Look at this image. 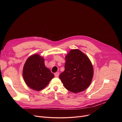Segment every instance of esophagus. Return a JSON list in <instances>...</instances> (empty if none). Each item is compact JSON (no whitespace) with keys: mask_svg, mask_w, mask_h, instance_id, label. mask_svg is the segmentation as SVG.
<instances>
[{"mask_svg":"<svg viewBox=\"0 0 122 122\" xmlns=\"http://www.w3.org/2000/svg\"><path fill=\"white\" fill-rule=\"evenodd\" d=\"M59 73L58 72H56V73L55 74V77H56V78H58V77H59Z\"/></svg>","mask_w":122,"mask_h":122,"instance_id":"34e87169","label":"esophagus"}]
</instances>
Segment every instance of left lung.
Returning <instances> with one entry per match:
<instances>
[{
    "label": "left lung",
    "instance_id": "1",
    "mask_svg": "<svg viewBox=\"0 0 122 122\" xmlns=\"http://www.w3.org/2000/svg\"><path fill=\"white\" fill-rule=\"evenodd\" d=\"M65 71L59 75L65 87L74 93L81 92L90 85L93 75L92 64L79 49H72L65 57Z\"/></svg>",
    "mask_w": 122,
    "mask_h": 122
}]
</instances>
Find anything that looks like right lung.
Here are the masks:
<instances>
[{
	"label": "right lung",
	"instance_id": "1",
	"mask_svg": "<svg viewBox=\"0 0 122 122\" xmlns=\"http://www.w3.org/2000/svg\"><path fill=\"white\" fill-rule=\"evenodd\" d=\"M23 76L29 88L39 91L49 84L54 74L45 66L44 58L36 54L27 59L23 67Z\"/></svg>",
	"mask_w": 122,
	"mask_h": 122
}]
</instances>
